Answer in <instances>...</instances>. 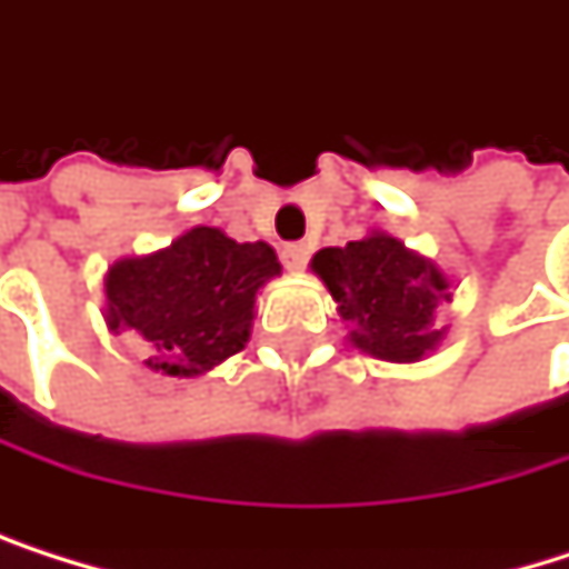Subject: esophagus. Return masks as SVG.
<instances>
[{
	"mask_svg": "<svg viewBox=\"0 0 569 569\" xmlns=\"http://www.w3.org/2000/svg\"><path fill=\"white\" fill-rule=\"evenodd\" d=\"M308 258H311V244H305V241H295V244L281 248V261H284L288 271H301L308 264Z\"/></svg>",
	"mask_w": 569,
	"mask_h": 569,
	"instance_id": "obj_1",
	"label": "esophagus"
}]
</instances>
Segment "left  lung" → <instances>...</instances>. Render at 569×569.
I'll use <instances>...</instances> for the list:
<instances>
[{
  "label": "left lung",
  "instance_id": "left-lung-1",
  "mask_svg": "<svg viewBox=\"0 0 569 569\" xmlns=\"http://www.w3.org/2000/svg\"><path fill=\"white\" fill-rule=\"evenodd\" d=\"M311 271L331 291L348 341L372 359L419 362L446 338L436 308L452 301V281L436 261L386 231L345 248H321Z\"/></svg>",
  "mask_w": 569,
  "mask_h": 569
}]
</instances>
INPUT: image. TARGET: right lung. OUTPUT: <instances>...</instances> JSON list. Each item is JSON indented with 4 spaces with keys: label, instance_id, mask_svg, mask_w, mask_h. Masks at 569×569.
I'll use <instances>...</instances> for the list:
<instances>
[{
    "label": "right lung",
    "instance_id": "add662e5",
    "mask_svg": "<svg viewBox=\"0 0 569 569\" xmlns=\"http://www.w3.org/2000/svg\"><path fill=\"white\" fill-rule=\"evenodd\" d=\"M281 274L264 241L238 244L221 228H190L170 248L120 258L103 278L107 328L147 345V369L193 379L238 355L258 291Z\"/></svg>",
    "mask_w": 569,
    "mask_h": 569
}]
</instances>
